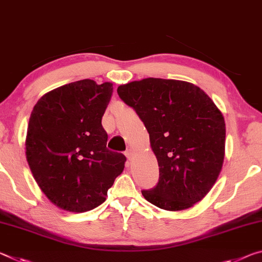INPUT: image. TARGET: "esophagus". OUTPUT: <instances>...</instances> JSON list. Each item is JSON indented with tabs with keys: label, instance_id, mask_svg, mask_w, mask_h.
Here are the masks:
<instances>
[{
	"label": "esophagus",
	"instance_id": "34e87169",
	"mask_svg": "<svg viewBox=\"0 0 262 262\" xmlns=\"http://www.w3.org/2000/svg\"><path fill=\"white\" fill-rule=\"evenodd\" d=\"M134 154H135V151L132 148H127L126 151H125V156H126V158L128 160H131L132 159V157H134Z\"/></svg>",
	"mask_w": 262,
	"mask_h": 262
}]
</instances>
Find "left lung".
I'll use <instances>...</instances> for the list:
<instances>
[{
  "label": "left lung",
  "instance_id": "8db88e82",
  "mask_svg": "<svg viewBox=\"0 0 262 262\" xmlns=\"http://www.w3.org/2000/svg\"><path fill=\"white\" fill-rule=\"evenodd\" d=\"M149 135L159 182L141 194L156 207L180 211L203 200L217 181L225 156L222 111L187 81L147 78L117 88Z\"/></svg>",
  "mask_w": 262,
  "mask_h": 262
}]
</instances>
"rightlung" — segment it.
<instances>
[{
	"mask_svg": "<svg viewBox=\"0 0 262 262\" xmlns=\"http://www.w3.org/2000/svg\"><path fill=\"white\" fill-rule=\"evenodd\" d=\"M114 88L84 79L41 96L30 116L25 156L41 191L58 208L85 212L105 201L124 169V154L106 148L102 117Z\"/></svg>",
	"mask_w": 262,
	"mask_h": 262,
	"instance_id": "add662e5",
	"label": "right lung"
}]
</instances>
